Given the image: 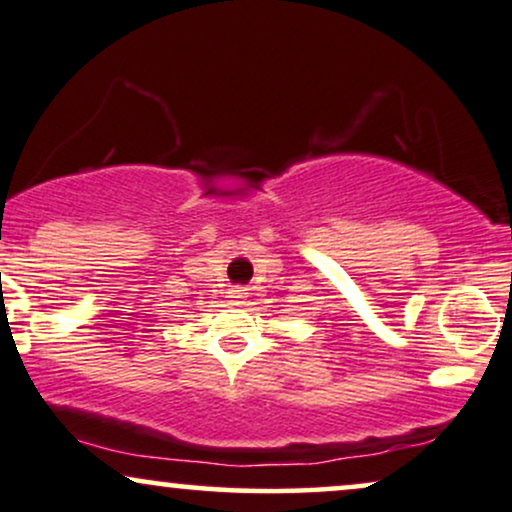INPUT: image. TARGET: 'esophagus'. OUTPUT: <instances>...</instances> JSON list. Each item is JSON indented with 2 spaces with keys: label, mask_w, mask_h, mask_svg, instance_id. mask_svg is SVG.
<instances>
[{
  "label": "esophagus",
  "mask_w": 512,
  "mask_h": 512,
  "mask_svg": "<svg viewBox=\"0 0 512 512\" xmlns=\"http://www.w3.org/2000/svg\"><path fill=\"white\" fill-rule=\"evenodd\" d=\"M229 297H231V302H234V304H241L245 300V290L243 288H231Z\"/></svg>",
  "instance_id": "esophagus-1"
}]
</instances>
